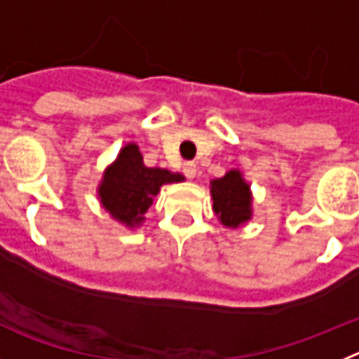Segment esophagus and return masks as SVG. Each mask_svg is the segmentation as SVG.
Here are the masks:
<instances>
[{
    "instance_id": "esophagus-1",
    "label": "esophagus",
    "mask_w": 359,
    "mask_h": 359,
    "mask_svg": "<svg viewBox=\"0 0 359 359\" xmlns=\"http://www.w3.org/2000/svg\"><path fill=\"white\" fill-rule=\"evenodd\" d=\"M182 171L188 179H193V177L197 175V164H195V162H184Z\"/></svg>"
}]
</instances>
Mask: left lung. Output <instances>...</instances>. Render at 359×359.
I'll return each instance as SVG.
<instances>
[{
  "instance_id": "1",
  "label": "left lung",
  "mask_w": 359,
  "mask_h": 359,
  "mask_svg": "<svg viewBox=\"0 0 359 359\" xmlns=\"http://www.w3.org/2000/svg\"><path fill=\"white\" fill-rule=\"evenodd\" d=\"M213 211L226 227H238L253 217V197L240 170H229L211 180Z\"/></svg>"
}]
</instances>
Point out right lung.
I'll return each mask as SVG.
<instances>
[{
    "mask_svg": "<svg viewBox=\"0 0 359 359\" xmlns=\"http://www.w3.org/2000/svg\"><path fill=\"white\" fill-rule=\"evenodd\" d=\"M182 180L180 173L144 166L139 146L130 142L104 170L97 195L111 218L126 227H137L144 222L146 211L162 186Z\"/></svg>",
    "mask_w": 359,
    "mask_h": 359,
    "instance_id": "right-lung-1",
    "label": "right lung"
}]
</instances>
